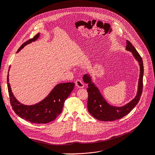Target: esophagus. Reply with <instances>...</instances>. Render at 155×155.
I'll return each mask as SVG.
<instances>
[{
	"instance_id": "34e87169",
	"label": "esophagus",
	"mask_w": 155,
	"mask_h": 155,
	"mask_svg": "<svg viewBox=\"0 0 155 155\" xmlns=\"http://www.w3.org/2000/svg\"><path fill=\"white\" fill-rule=\"evenodd\" d=\"M75 85L78 88H83L84 87V84L80 80H77L75 81Z\"/></svg>"
}]
</instances>
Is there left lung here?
<instances>
[{"label":"left lung","mask_w":155,"mask_h":155,"mask_svg":"<svg viewBox=\"0 0 155 155\" xmlns=\"http://www.w3.org/2000/svg\"><path fill=\"white\" fill-rule=\"evenodd\" d=\"M126 49L130 51L140 65V77L139 79L138 91L135 98L130 103L123 107H117L109 105L105 101L93 82L88 74H84L83 80L84 82L88 84L87 91L88 93L87 108L91 116L96 119L102 121H112L119 119L130 113L131 110L137 105L140 100L143 89V74H144V66L141 56L136 50L135 47L129 41H127Z\"/></svg>","instance_id":"left-lung-1"}]
</instances>
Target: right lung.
<instances>
[{
	"label": "right lung",
	"mask_w": 155,
	"mask_h": 155,
	"mask_svg": "<svg viewBox=\"0 0 155 155\" xmlns=\"http://www.w3.org/2000/svg\"><path fill=\"white\" fill-rule=\"evenodd\" d=\"M37 34L33 38L27 40L21 45L17 52L24 48L25 45L34 41L39 38ZM8 89L9 95L10 104L15 112L22 119L32 123L46 124L55 120L62 112L65 100L70 95L74 88V83L68 82L57 85L51 91L47 97L38 104L27 106L21 104L14 97L10 85L9 78H7Z\"/></svg>",
	"instance_id": "1"
}]
</instances>
